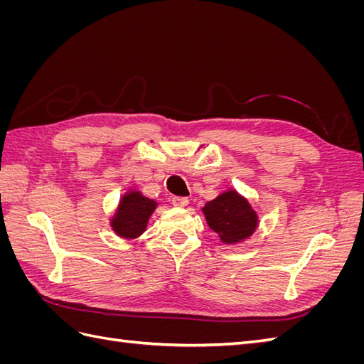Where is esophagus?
Listing matches in <instances>:
<instances>
[{"instance_id":"1","label":"esophagus","mask_w":364,"mask_h":364,"mask_svg":"<svg viewBox=\"0 0 364 364\" xmlns=\"http://www.w3.org/2000/svg\"><path fill=\"white\" fill-rule=\"evenodd\" d=\"M171 203H173L174 206H178V208H185L186 205H188V203H190V200H188V197L173 196V197H171Z\"/></svg>"}]
</instances>
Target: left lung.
<instances>
[{"mask_svg":"<svg viewBox=\"0 0 364 364\" xmlns=\"http://www.w3.org/2000/svg\"><path fill=\"white\" fill-rule=\"evenodd\" d=\"M206 222L223 243H238L257 229V214L237 191H226L203 208Z\"/></svg>","mask_w":364,"mask_h":364,"instance_id":"obj_1","label":"left lung"}]
</instances>
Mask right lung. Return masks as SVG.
<instances>
[{"instance_id":"1","label":"right lung","mask_w":364,"mask_h":364,"mask_svg":"<svg viewBox=\"0 0 364 364\" xmlns=\"http://www.w3.org/2000/svg\"><path fill=\"white\" fill-rule=\"evenodd\" d=\"M156 202L141 196L138 191L127 193L119 202L112 229L124 238H136L146 230L149 217L155 211Z\"/></svg>"}]
</instances>
